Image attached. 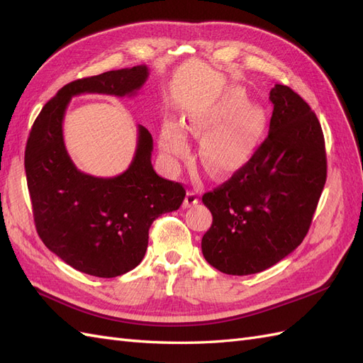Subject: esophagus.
Segmentation results:
<instances>
[{"mask_svg":"<svg viewBox=\"0 0 363 363\" xmlns=\"http://www.w3.org/2000/svg\"><path fill=\"white\" fill-rule=\"evenodd\" d=\"M195 204H199V194H196L195 191H188V192H186L183 206L184 207H192Z\"/></svg>","mask_w":363,"mask_h":363,"instance_id":"obj_1","label":"esophagus"}]
</instances>
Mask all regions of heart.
Returning <instances> with one entry per match:
<instances>
[{"label": "heart", "mask_w": 363, "mask_h": 363, "mask_svg": "<svg viewBox=\"0 0 363 363\" xmlns=\"http://www.w3.org/2000/svg\"><path fill=\"white\" fill-rule=\"evenodd\" d=\"M267 127V113L259 104H248L240 87H230L215 100L191 113L188 128L204 135L200 160L212 177H227L242 169L255 156ZM162 150L172 157L188 152L182 127L168 121L160 138Z\"/></svg>", "instance_id": "1"}]
</instances>
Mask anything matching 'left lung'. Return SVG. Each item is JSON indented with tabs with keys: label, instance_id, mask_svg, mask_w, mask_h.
I'll list each match as a JSON object with an SVG mask.
<instances>
[{
	"label": "left lung",
	"instance_id": "left-lung-1",
	"mask_svg": "<svg viewBox=\"0 0 363 363\" xmlns=\"http://www.w3.org/2000/svg\"><path fill=\"white\" fill-rule=\"evenodd\" d=\"M268 138L245 167L203 195L213 221L201 239L204 259L230 276L276 265L309 232L327 179L321 124L291 87L269 92Z\"/></svg>",
	"mask_w": 363,
	"mask_h": 363
}]
</instances>
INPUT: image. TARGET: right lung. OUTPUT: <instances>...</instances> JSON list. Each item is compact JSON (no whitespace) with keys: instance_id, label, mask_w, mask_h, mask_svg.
I'll use <instances>...</instances> for the list:
<instances>
[{"instance_id":"right-lung-1","label":"right lung","mask_w":363,"mask_h":363,"mask_svg":"<svg viewBox=\"0 0 363 363\" xmlns=\"http://www.w3.org/2000/svg\"><path fill=\"white\" fill-rule=\"evenodd\" d=\"M147 79L148 68L138 65L68 83L43 106L27 140L24 164L38 235L54 255L89 276L111 279L136 268L152 221L184 200L183 186L152 168V136L144 125L138 127L133 160L116 177L77 169L65 147L63 116L72 96H131Z\"/></svg>"}]
</instances>
